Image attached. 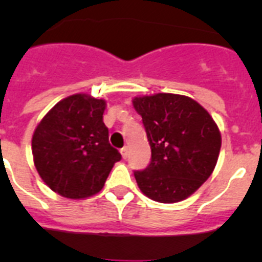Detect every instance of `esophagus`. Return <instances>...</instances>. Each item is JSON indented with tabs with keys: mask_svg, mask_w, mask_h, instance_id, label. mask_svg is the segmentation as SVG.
<instances>
[{
	"mask_svg": "<svg viewBox=\"0 0 262 262\" xmlns=\"http://www.w3.org/2000/svg\"><path fill=\"white\" fill-rule=\"evenodd\" d=\"M120 154H122V157L123 159H127L129 155V151H128V147H123L122 149H120Z\"/></svg>",
	"mask_w": 262,
	"mask_h": 262,
	"instance_id": "1",
	"label": "esophagus"
}]
</instances>
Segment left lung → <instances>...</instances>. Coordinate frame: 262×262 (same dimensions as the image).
Listing matches in <instances>:
<instances>
[{"instance_id":"obj_1","label":"left lung","mask_w":262,"mask_h":262,"mask_svg":"<svg viewBox=\"0 0 262 262\" xmlns=\"http://www.w3.org/2000/svg\"><path fill=\"white\" fill-rule=\"evenodd\" d=\"M151 147V164L135 172L143 194L160 203L186 200L214 172L222 135L209 111L182 94L133 98Z\"/></svg>"}]
</instances>
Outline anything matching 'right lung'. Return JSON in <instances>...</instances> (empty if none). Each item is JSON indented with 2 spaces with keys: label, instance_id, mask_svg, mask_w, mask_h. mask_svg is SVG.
<instances>
[{
  "label": "right lung",
  "instance_id": "1",
  "mask_svg": "<svg viewBox=\"0 0 262 262\" xmlns=\"http://www.w3.org/2000/svg\"><path fill=\"white\" fill-rule=\"evenodd\" d=\"M107 101L86 93L61 99L35 127L34 165L51 190L84 200L102 190L119 152L108 143L103 123Z\"/></svg>",
  "mask_w": 262,
  "mask_h": 262
}]
</instances>
